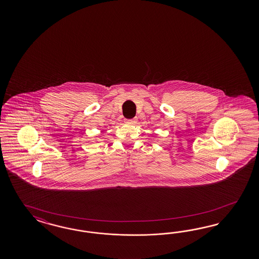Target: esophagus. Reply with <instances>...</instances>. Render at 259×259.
<instances>
[{
  "label": "esophagus",
  "instance_id": "esophagus-1",
  "mask_svg": "<svg viewBox=\"0 0 259 259\" xmlns=\"http://www.w3.org/2000/svg\"><path fill=\"white\" fill-rule=\"evenodd\" d=\"M127 123H129V124H135V123H136V118H133V119H129V120L127 121Z\"/></svg>",
  "mask_w": 259,
  "mask_h": 259
}]
</instances>
